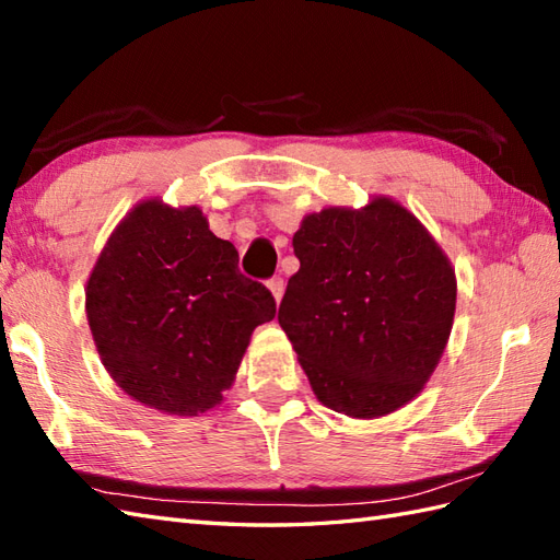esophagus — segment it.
<instances>
[{
  "instance_id": "obj_1",
  "label": "esophagus",
  "mask_w": 560,
  "mask_h": 560,
  "mask_svg": "<svg viewBox=\"0 0 560 560\" xmlns=\"http://www.w3.org/2000/svg\"><path fill=\"white\" fill-rule=\"evenodd\" d=\"M269 291H271V295H275V301H277V303H281L283 291H285V283H283V279H281V277L269 279Z\"/></svg>"
}]
</instances>
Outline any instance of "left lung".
I'll return each mask as SVG.
<instances>
[{
	"mask_svg": "<svg viewBox=\"0 0 560 560\" xmlns=\"http://www.w3.org/2000/svg\"><path fill=\"white\" fill-rule=\"evenodd\" d=\"M293 253L301 269L279 324L312 392L350 418L406 406L432 376L456 312V275L434 238L406 207L376 198L305 217Z\"/></svg>",
	"mask_w": 560,
	"mask_h": 560,
	"instance_id": "left-lung-1",
	"label": "left lung"
}]
</instances>
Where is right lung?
Returning a JSON list of instances; mask_svg holds the SVG:
<instances>
[{
  "label": "right lung",
  "instance_id": "obj_1",
  "mask_svg": "<svg viewBox=\"0 0 560 560\" xmlns=\"http://www.w3.org/2000/svg\"><path fill=\"white\" fill-rule=\"evenodd\" d=\"M104 368L124 392L168 415L224 398L255 327L275 319L265 283L238 269L198 207L138 205L104 245L85 291Z\"/></svg>",
  "mask_w": 560,
  "mask_h": 560
}]
</instances>
